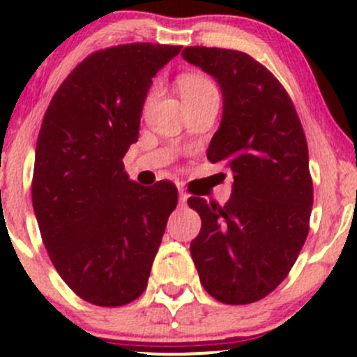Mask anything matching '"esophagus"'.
Listing matches in <instances>:
<instances>
[{
  "instance_id": "esophagus-1",
  "label": "esophagus",
  "mask_w": 357,
  "mask_h": 357,
  "mask_svg": "<svg viewBox=\"0 0 357 357\" xmlns=\"http://www.w3.org/2000/svg\"><path fill=\"white\" fill-rule=\"evenodd\" d=\"M186 202H188V195H186L185 190H179V204L186 205Z\"/></svg>"
}]
</instances>
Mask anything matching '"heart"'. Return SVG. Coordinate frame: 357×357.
I'll list each match as a JSON object with an SVG mask.
<instances>
[{"mask_svg":"<svg viewBox=\"0 0 357 357\" xmlns=\"http://www.w3.org/2000/svg\"><path fill=\"white\" fill-rule=\"evenodd\" d=\"M179 91L183 98H195V96L218 95L214 84L204 75L188 74L179 79Z\"/></svg>","mask_w":357,"mask_h":357,"instance_id":"b5f03b06","label":"heart"}]
</instances>
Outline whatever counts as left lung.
Listing matches in <instances>:
<instances>
[{
    "label": "left lung",
    "mask_w": 357,
    "mask_h": 357,
    "mask_svg": "<svg viewBox=\"0 0 357 357\" xmlns=\"http://www.w3.org/2000/svg\"><path fill=\"white\" fill-rule=\"evenodd\" d=\"M183 59L218 81L221 124L207 149L233 174L225 207L192 197L202 229L190 243L204 289L231 305L261 301L283 280L309 233L307 143L289 93L236 50L188 46Z\"/></svg>",
    "instance_id": "left-lung-1"
}]
</instances>
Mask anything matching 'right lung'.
I'll return each instance as SVG.
<instances>
[{
  "instance_id": "add662e5",
  "label": "right lung",
  "mask_w": 357,
  "mask_h": 357,
  "mask_svg": "<svg viewBox=\"0 0 357 357\" xmlns=\"http://www.w3.org/2000/svg\"><path fill=\"white\" fill-rule=\"evenodd\" d=\"M181 46L132 43L82 60L56 89L36 143L32 207L63 282L84 301L124 305L146 289L178 204L167 181L129 179L152 79Z\"/></svg>"
}]
</instances>
